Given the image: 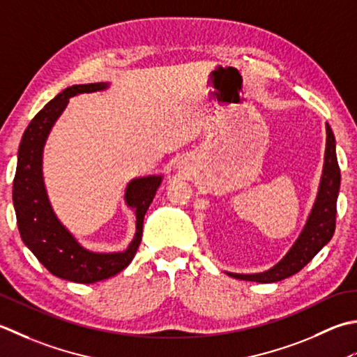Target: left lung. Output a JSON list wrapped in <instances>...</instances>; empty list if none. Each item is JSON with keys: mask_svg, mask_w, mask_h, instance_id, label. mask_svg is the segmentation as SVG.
<instances>
[{"mask_svg": "<svg viewBox=\"0 0 357 357\" xmlns=\"http://www.w3.org/2000/svg\"><path fill=\"white\" fill-rule=\"evenodd\" d=\"M340 188V169L336 157V140H334L331 128L326 125V148L324 174L321 186L312 206L307 225L299 238L296 240L287 256L271 270L259 274H234L228 273L231 278L260 283H273L289 278L299 273L308 261L330 242L334 229H336V205Z\"/></svg>", "mask_w": 357, "mask_h": 357, "instance_id": "8db88e82", "label": "left lung"}]
</instances>
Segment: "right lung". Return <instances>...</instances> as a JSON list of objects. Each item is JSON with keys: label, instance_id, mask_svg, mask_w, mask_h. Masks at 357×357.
<instances>
[{"label": "right lung", "instance_id": "1", "mask_svg": "<svg viewBox=\"0 0 357 357\" xmlns=\"http://www.w3.org/2000/svg\"><path fill=\"white\" fill-rule=\"evenodd\" d=\"M107 83L75 84L58 93L35 115L26 128L18 149L13 178V206L21 238L49 273L64 280L93 283L119 274L132 261L142 242L144 214L154 200L162 176L135 178L126 188L125 200L135 209V236L123 252H92L84 250L75 237L56 219L43 181V148L54 123L70 97L77 93L103 91Z\"/></svg>", "mask_w": 357, "mask_h": 357}]
</instances>
